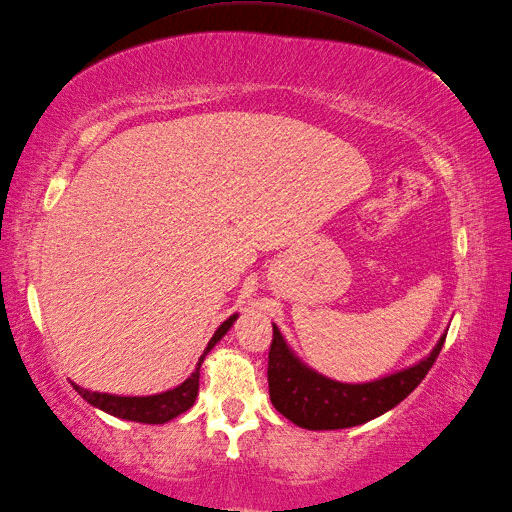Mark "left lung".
I'll return each mask as SVG.
<instances>
[{"label":"left lung","instance_id":"1","mask_svg":"<svg viewBox=\"0 0 512 512\" xmlns=\"http://www.w3.org/2000/svg\"><path fill=\"white\" fill-rule=\"evenodd\" d=\"M443 334L430 356L391 376L347 384L321 376L299 360L286 345L278 326H273L269 347V397L280 415L306 430H341L384 415L413 393L428 376L445 343Z\"/></svg>","mask_w":512,"mask_h":512}]
</instances>
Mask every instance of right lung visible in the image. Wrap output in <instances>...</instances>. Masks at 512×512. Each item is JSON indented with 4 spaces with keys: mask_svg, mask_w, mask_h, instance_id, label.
<instances>
[{
    "mask_svg": "<svg viewBox=\"0 0 512 512\" xmlns=\"http://www.w3.org/2000/svg\"><path fill=\"white\" fill-rule=\"evenodd\" d=\"M234 321H236V315L228 317L226 321L221 323L217 332L213 334V339L208 341V347L204 350V354L199 356V363H197L195 371L180 386H176V389L158 393V395H147V397H123V395L86 391L78 384H73V389H76L91 406L104 410V413H108L112 417L139 421V423L171 421L173 417L186 413V410H189L195 404L197 389H199V367H202L206 354L213 350V347L223 339V334L230 330Z\"/></svg>",
    "mask_w": 512,
    "mask_h": 512,
    "instance_id": "right-lung-1",
    "label": "right lung"
}]
</instances>
